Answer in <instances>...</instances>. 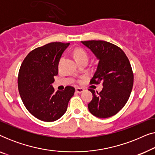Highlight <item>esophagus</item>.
I'll return each mask as SVG.
<instances>
[{
	"label": "esophagus",
	"instance_id": "34e87169",
	"mask_svg": "<svg viewBox=\"0 0 155 155\" xmlns=\"http://www.w3.org/2000/svg\"><path fill=\"white\" fill-rule=\"evenodd\" d=\"M75 91H76V92H78V93H79V94H80V93L84 92V90L82 88L77 87V88H75Z\"/></svg>",
	"mask_w": 155,
	"mask_h": 155
}]
</instances>
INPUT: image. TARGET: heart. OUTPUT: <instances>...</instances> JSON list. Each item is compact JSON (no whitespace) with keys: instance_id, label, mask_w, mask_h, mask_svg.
Instances as JSON below:
<instances>
[{"instance_id":"obj_1","label":"heart","mask_w":155,"mask_h":155,"mask_svg":"<svg viewBox=\"0 0 155 155\" xmlns=\"http://www.w3.org/2000/svg\"><path fill=\"white\" fill-rule=\"evenodd\" d=\"M73 57L76 61L81 60L82 58H87V54L83 49L80 48H77L73 51Z\"/></svg>"}]
</instances>
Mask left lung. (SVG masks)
Segmentation results:
<instances>
[{"mask_svg":"<svg viewBox=\"0 0 155 155\" xmlns=\"http://www.w3.org/2000/svg\"><path fill=\"white\" fill-rule=\"evenodd\" d=\"M81 43L99 61L90 83L101 82L103 85L99 93L89 90L93 97L88 109L96 117H111L124 107L130 95L133 85L130 63L121 48L109 42L92 40Z\"/></svg>","mask_w":155,"mask_h":155,"instance_id":"1","label":"left lung"}]
</instances>
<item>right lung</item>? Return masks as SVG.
<instances>
[{
    "label": "right lung",
    "mask_w": 155,
    "mask_h": 155,
    "mask_svg": "<svg viewBox=\"0 0 155 155\" xmlns=\"http://www.w3.org/2000/svg\"><path fill=\"white\" fill-rule=\"evenodd\" d=\"M70 43L52 42L29 53L21 65L18 90L26 109L45 122L58 120L67 111L75 88L67 86L54 93L52 83L58 75V63Z\"/></svg>",
    "instance_id": "1"
}]
</instances>
